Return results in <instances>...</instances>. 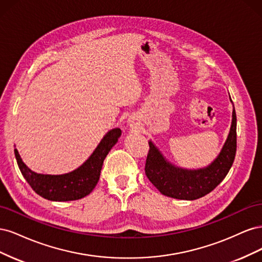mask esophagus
<instances>
[{
    "label": "esophagus",
    "instance_id": "1",
    "mask_svg": "<svg viewBox=\"0 0 262 262\" xmlns=\"http://www.w3.org/2000/svg\"><path fill=\"white\" fill-rule=\"evenodd\" d=\"M134 124H136V123H134L132 120H130V126H133Z\"/></svg>",
    "mask_w": 262,
    "mask_h": 262
}]
</instances>
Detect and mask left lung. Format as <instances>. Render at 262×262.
Masks as SVG:
<instances>
[{
    "mask_svg": "<svg viewBox=\"0 0 262 262\" xmlns=\"http://www.w3.org/2000/svg\"><path fill=\"white\" fill-rule=\"evenodd\" d=\"M148 144L145 173L158 191L173 199H199L221 184L233 165L236 154L235 108H233L232 124L225 143L215 160L205 167L198 169L179 167L167 161L153 141L149 140Z\"/></svg>",
    "mask_w": 262,
    "mask_h": 262,
    "instance_id": "1",
    "label": "left lung"
}]
</instances>
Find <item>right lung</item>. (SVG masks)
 Masks as SVG:
<instances>
[{"instance_id":"right-lung-1","label":"right lung","mask_w":262,"mask_h":262,"mask_svg":"<svg viewBox=\"0 0 262 262\" xmlns=\"http://www.w3.org/2000/svg\"><path fill=\"white\" fill-rule=\"evenodd\" d=\"M121 130H109L92 155L76 169L62 175L38 173L23 162L17 148L14 149L17 165L24 178L40 196L50 201H73L90 194L100 177V170L109 150L118 142Z\"/></svg>"}]
</instances>
